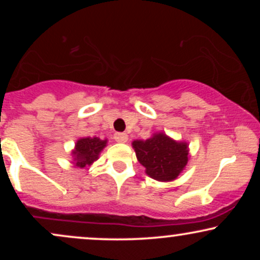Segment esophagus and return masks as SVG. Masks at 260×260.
<instances>
[{
	"label": "esophagus",
	"instance_id": "esophagus-1",
	"mask_svg": "<svg viewBox=\"0 0 260 260\" xmlns=\"http://www.w3.org/2000/svg\"><path fill=\"white\" fill-rule=\"evenodd\" d=\"M115 140L118 143H126L128 140V136L126 133H115Z\"/></svg>",
	"mask_w": 260,
	"mask_h": 260
}]
</instances>
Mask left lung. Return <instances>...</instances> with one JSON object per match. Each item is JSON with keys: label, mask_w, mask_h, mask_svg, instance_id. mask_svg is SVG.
I'll list each match as a JSON object with an SVG mask.
<instances>
[{"label": "left lung", "mask_w": 260, "mask_h": 260, "mask_svg": "<svg viewBox=\"0 0 260 260\" xmlns=\"http://www.w3.org/2000/svg\"><path fill=\"white\" fill-rule=\"evenodd\" d=\"M132 145L145 174L160 182L177 178L189 157L186 142H176L162 132L153 134L147 140H134Z\"/></svg>", "instance_id": "8db88e82"}]
</instances>
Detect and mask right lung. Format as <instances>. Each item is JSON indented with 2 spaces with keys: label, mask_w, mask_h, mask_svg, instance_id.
<instances>
[{
  "label": "right lung",
  "mask_w": 260,
  "mask_h": 260,
  "mask_svg": "<svg viewBox=\"0 0 260 260\" xmlns=\"http://www.w3.org/2000/svg\"><path fill=\"white\" fill-rule=\"evenodd\" d=\"M107 139H100L98 137H86L77 140L72 155L74 157V165L79 169L90 166L94 161L99 159V155L106 147Z\"/></svg>",
  "instance_id": "right-lung-1"
}]
</instances>
